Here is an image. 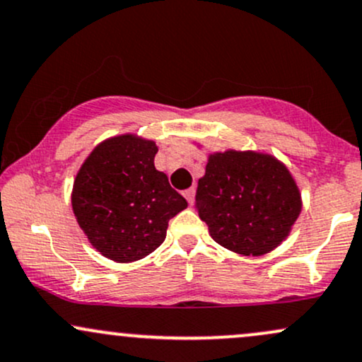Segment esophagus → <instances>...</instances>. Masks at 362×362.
<instances>
[{
    "label": "esophagus",
    "mask_w": 362,
    "mask_h": 362,
    "mask_svg": "<svg viewBox=\"0 0 362 362\" xmlns=\"http://www.w3.org/2000/svg\"><path fill=\"white\" fill-rule=\"evenodd\" d=\"M194 194H195V189H194V187H190V189L184 190V197L187 199V202H189V204H192V201H194Z\"/></svg>",
    "instance_id": "1"
}]
</instances>
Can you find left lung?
<instances>
[{
	"label": "left lung",
	"instance_id": "left-lung-1",
	"mask_svg": "<svg viewBox=\"0 0 362 362\" xmlns=\"http://www.w3.org/2000/svg\"><path fill=\"white\" fill-rule=\"evenodd\" d=\"M195 207L216 243L259 257L279 247L301 213V194L284 163L257 151L209 155Z\"/></svg>",
	"mask_w": 362,
	"mask_h": 362
}]
</instances>
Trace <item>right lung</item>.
<instances>
[{
  "label": "right lung",
  "mask_w": 362,
  "mask_h": 362,
  "mask_svg": "<svg viewBox=\"0 0 362 362\" xmlns=\"http://www.w3.org/2000/svg\"><path fill=\"white\" fill-rule=\"evenodd\" d=\"M155 141L122 134L98 144L74 178L71 204L90 243L127 264L155 252L168 221L187 207L168 177L155 168Z\"/></svg>",
  "instance_id": "1"
}]
</instances>
